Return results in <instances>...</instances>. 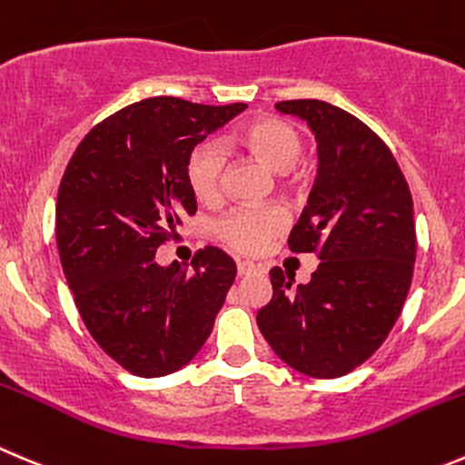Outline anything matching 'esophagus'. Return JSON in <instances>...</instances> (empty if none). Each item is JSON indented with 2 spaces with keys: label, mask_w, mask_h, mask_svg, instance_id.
Returning a JSON list of instances; mask_svg holds the SVG:
<instances>
[{
  "label": "esophagus",
  "mask_w": 465,
  "mask_h": 465,
  "mask_svg": "<svg viewBox=\"0 0 465 465\" xmlns=\"http://www.w3.org/2000/svg\"><path fill=\"white\" fill-rule=\"evenodd\" d=\"M236 268H238V274H241V277H247V274L256 272V270H259V265L252 263V261H238Z\"/></svg>",
  "instance_id": "34e87169"
}]
</instances>
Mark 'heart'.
I'll use <instances>...</instances> for the list:
<instances>
[{
	"label": "heart",
	"instance_id": "b5f03b06",
	"mask_svg": "<svg viewBox=\"0 0 465 465\" xmlns=\"http://www.w3.org/2000/svg\"><path fill=\"white\" fill-rule=\"evenodd\" d=\"M233 143L268 165L272 173H291L304 154V141L295 124L283 118L265 115L242 124L233 134ZM227 156L220 143L204 141L193 147L186 161V182L202 204H215L223 193V174ZM286 218L279 209H238L220 220L218 236L232 250L256 254L283 229Z\"/></svg>",
	"mask_w": 465,
	"mask_h": 465
}]
</instances>
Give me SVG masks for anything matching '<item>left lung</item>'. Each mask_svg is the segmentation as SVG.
Segmentation results:
<instances>
[{
    "label": "left lung",
    "instance_id": "obj_1",
    "mask_svg": "<svg viewBox=\"0 0 465 465\" xmlns=\"http://www.w3.org/2000/svg\"><path fill=\"white\" fill-rule=\"evenodd\" d=\"M318 141V177L288 236L315 252L309 283L270 270L272 300L256 324L286 366L315 380L352 372L393 329L416 263V224L407 179L380 136L320 99L279 102Z\"/></svg>",
    "mask_w": 465,
    "mask_h": 465
}]
</instances>
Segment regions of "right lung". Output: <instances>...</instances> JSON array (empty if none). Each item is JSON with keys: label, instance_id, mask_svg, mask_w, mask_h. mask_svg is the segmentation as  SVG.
<instances>
[{"label": "right lung", "instance_id": "add662e5", "mask_svg": "<svg viewBox=\"0 0 465 465\" xmlns=\"http://www.w3.org/2000/svg\"><path fill=\"white\" fill-rule=\"evenodd\" d=\"M245 108L141 99L90 129L67 163L56 200L63 272L90 336L132 375L186 366L236 279L218 247L197 252L193 270L154 256L197 211L188 154Z\"/></svg>", "mask_w": 465, "mask_h": 465}]
</instances>
